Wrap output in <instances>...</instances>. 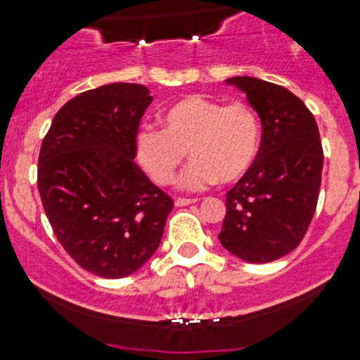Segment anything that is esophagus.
<instances>
[{"label":"esophagus","mask_w":360,"mask_h":360,"mask_svg":"<svg viewBox=\"0 0 360 360\" xmlns=\"http://www.w3.org/2000/svg\"><path fill=\"white\" fill-rule=\"evenodd\" d=\"M197 202V198H176V205L177 207H184V205H191V203Z\"/></svg>","instance_id":"1"}]
</instances>
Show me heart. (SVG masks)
<instances>
[{"label": "heart", "mask_w": 360, "mask_h": 360, "mask_svg": "<svg viewBox=\"0 0 360 360\" xmlns=\"http://www.w3.org/2000/svg\"><path fill=\"white\" fill-rule=\"evenodd\" d=\"M162 123L163 129H139L134 141L137 162L160 186L174 183L186 151L193 162L181 176L184 190H203L217 179L233 183L257 157L261 123L242 101L223 104L193 94L167 108Z\"/></svg>", "instance_id": "b5f03b06"}]
</instances>
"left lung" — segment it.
Wrapping results in <instances>:
<instances>
[{
  "label": "left lung",
  "instance_id": "left-lung-1",
  "mask_svg": "<svg viewBox=\"0 0 360 360\" xmlns=\"http://www.w3.org/2000/svg\"><path fill=\"white\" fill-rule=\"evenodd\" d=\"M226 82L259 112L263 136L250 169L226 193L217 237L240 259L268 263L296 249L310 226L324 165L321 136L311 111L284 86L252 76Z\"/></svg>",
  "mask_w": 360,
  "mask_h": 360
}]
</instances>
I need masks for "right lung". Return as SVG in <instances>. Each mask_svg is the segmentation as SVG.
<instances>
[{"label":"right lung","mask_w":360,"mask_h":360,"mask_svg":"<svg viewBox=\"0 0 360 360\" xmlns=\"http://www.w3.org/2000/svg\"><path fill=\"white\" fill-rule=\"evenodd\" d=\"M151 101L137 83L86 90L57 111L39 150L38 191L57 240L104 278L127 277L153 256L174 207L134 162Z\"/></svg>","instance_id":"obj_1"}]
</instances>
